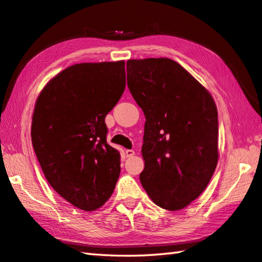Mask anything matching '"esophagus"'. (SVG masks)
<instances>
[{
    "mask_svg": "<svg viewBox=\"0 0 262 262\" xmlns=\"http://www.w3.org/2000/svg\"><path fill=\"white\" fill-rule=\"evenodd\" d=\"M125 155H126V157H132L133 155H135V150H132V149H126Z\"/></svg>",
    "mask_w": 262,
    "mask_h": 262,
    "instance_id": "esophagus-1",
    "label": "esophagus"
}]
</instances>
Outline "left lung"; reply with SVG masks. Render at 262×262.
<instances>
[{"label":"left lung","instance_id":"1","mask_svg":"<svg viewBox=\"0 0 262 262\" xmlns=\"http://www.w3.org/2000/svg\"><path fill=\"white\" fill-rule=\"evenodd\" d=\"M127 87L146 117L140 182L175 211L198 198L218 162V114L211 95L169 58L126 62Z\"/></svg>","mask_w":262,"mask_h":262}]
</instances>
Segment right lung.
Wrapping results in <instances>:
<instances>
[{"label":"right lung","instance_id":"right-lung-1","mask_svg":"<svg viewBox=\"0 0 262 262\" xmlns=\"http://www.w3.org/2000/svg\"><path fill=\"white\" fill-rule=\"evenodd\" d=\"M125 89L124 61L80 63L46 84L36 101L31 141L46 180L62 198L92 211L113 193L120 152L105 117Z\"/></svg>","mask_w":262,"mask_h":262}]
</instances>
